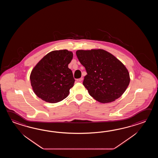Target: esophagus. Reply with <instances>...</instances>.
<instances>
[{
    "instance_id": "1",
    "label": "esophagus",
    "mask_w": 158,
    "mask_h": 158,
    "mask_svg": "<svg viewBox=\"0 0 158 158\" xmlns=\"http://www.w3.org/2000/svg\"><path fill=\"white\" fill-rule=\"evenodd\" d=\"M82 80H83V78H80L77 79V82H81Z\"/></svg>"
}]
</instances>
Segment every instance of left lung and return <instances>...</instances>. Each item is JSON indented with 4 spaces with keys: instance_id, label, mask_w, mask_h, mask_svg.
Returning <instances> with one entry per match:
<instances>
[{
    "instance_id": "obj_1",
    "label": "left lung",
    "mask_w": 158,
    "mask_h": 158,
    "mask_svg": "<svg viewBox=\"0 0 158 158\" xmlns=\"http://www.w3.org/2000/svg\"><path fill=\"white\" fill-rule=\"evenodd\" d=\"M78 60L87 74L83 85L90 95L102 103L120 97L130 82L128 69L120 61L102 49L76 51Z\"/></svg>"
}]
</instances>
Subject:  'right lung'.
<instances>
[{
	"mask_svg": "<svg viewBox=\"0 0 158 158\" xmlns=\"http://www.w3.org/2000/svg\"><path fill=\"white\" fill-rule=\"evenodd\" d=\"M73 55V52L67 50L52 51L36 64L31 72L30 79L38 97L51 103L67 97L75 81L68 68Z\"/></svg>",
	"mask_w": 158,
	"mask_h": 158,
	"instance_id": "right-lung-1",
	"label": "right lung"
}]
</instances>
